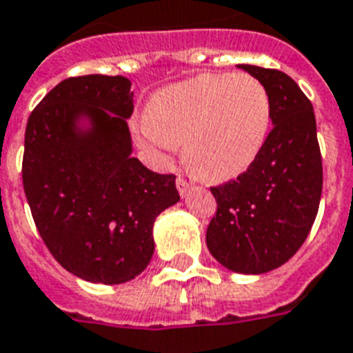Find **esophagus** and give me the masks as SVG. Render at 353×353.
Listing matches in <instances>:
<instances>
[{"label":"esophagus","mask_w":353,"mask_h":353,"mask_svg":"<svg viewBox=\"0 0 353 353\" xmlns=\"http://www.w3.org/2000/svg\"><path fill=\"white\" fill-rule=\"evenodd\" d=\"M176 185H177V190H179V194H181L183 197H185L186 194H188V190H190V185H188L186 179H183V177H177Z\"/></svg>","instance_id":"1"}]
</instances>
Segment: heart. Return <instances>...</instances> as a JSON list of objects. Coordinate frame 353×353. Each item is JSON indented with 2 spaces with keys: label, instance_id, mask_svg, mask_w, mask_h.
Here are the masks:
<instances>
[{
  "label": "heart",
  "instance_id": "1",
  "mask_svg": "<svg viewBox=\"0 0 353 353\" xmlns=\"http://www.w3.org/2000/svg\"><path fill=\"white\" fill-rule=\"evenodd\" d=\"M272 127L265 85L246 74H201L157 90L137 123V141L159 165L183 145L186 165L208 183L241 176Z\"/></svg>",
  "mask_w": 353,
  "mask_h": 353
}]
</instances>
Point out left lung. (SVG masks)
I'll list each match as a JSON object with an SVG mask.
<instances>
[{
	"label": "left lung",
	"mask_w": 353,
	"mask_h": 353,
	"mask_svg": "<svg viewBox=\"0 0 353 353\" xmlns=\"http://www.w3.org/2000/svg\"><path fill=\"white\" fill-rule=\"evenodd\" d=\"M259 79L272 101V130L252 167L236 181L212 188L217 214L206 246L237 274H266L305 243L319 210L323 165L314 107L281 70L237 65Z\"/></svg>",
	"instance_id": "1"
}]
</instances>
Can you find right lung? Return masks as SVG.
<instances>
[{
  "mask_svg": "<svg viewBox=\"0 0 353 353\" xmlns=\"http://www.w3.org/2000/svg\"><path fill=\"white\" fill-rule=\"evenodd\" d=\"M132 83L68 77L28 117L23 188L59 265L90 283L121 285L154 256V221L179 201L176 176L132 157Z\"/></svg>",
  "mask_w": 353,
  "mask_h": 353,
  "instance_id": "right-lung-1",
  "label": "right lung"
}]
</instances>
